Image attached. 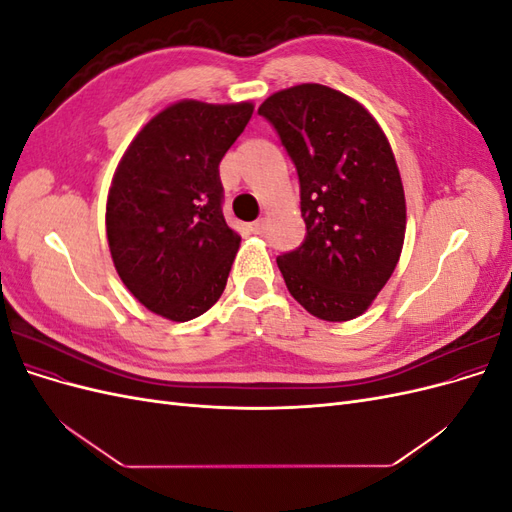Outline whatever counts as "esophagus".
<instances>
[{"mask_svg":"<svg viewBox=\"0 0 512 512\" xmlns=\"http://www.w3.org/2000/svg\"><path fill=\"white\" fill-rule=\"evenodd\" d=\"M250 230L254 232V235H265V230H267V220H256L254 224H250Z\"/></svg>","mask_w":512,"mask_h":512,"instance_id":"1","label":"esophagus"}]
</instances>
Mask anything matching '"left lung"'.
<instances>
[{
  "mask_svg": "<svg viewBox=\"0 0 512 512\" xmlns=\"http://www.w3.org/2000/svg\"><path fill=\"white\" fill-rule=\"evenodd\" d=\"M297 168L305 241L277 256L290 294L309 314L361 316L389 282L406 237V196L378 121L342 91L318 83L260 104Z\"/></svg>",
  "mask_w": 512,
  "mask_h": 512,
  "instance_id": "left-lung-1",
  "label": "left lung"
}]
</instances>
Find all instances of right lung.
<instances>
[{"mask_svg":"<svg viewBox=\"0 0 512 512\" xmlns=\"http://www.w3.org/2000/svg\"><path fill=\"white\" fill-rule=\"evenodd\" d=\"M252 102L166 106L123 153L106 200L121 282L153 314L188 322L222 297L241 237L222 213L220 162Z\"/></svg>","mask_w":512,"mask_h":512,"instance_id":"right-lung-1","label":"right lung"}]
</instances>
